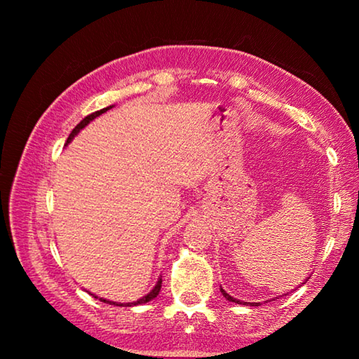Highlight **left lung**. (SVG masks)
I'll list each match as a JSON object with an SVG mask.
<instances>
[{
    "label": "left lung",
    "mask_w": 359,
    "mask_h": 359,
    "mask_svg": "<svg viewBox=\"0 0 359 359\" xmlns=\"http://www.w3.org/2000/svg\"><path fill=\"white\" fill-rule=\"evenodd\" d=\"M220 291H222V294L226 297V301H231V302H236V304H242V306H255V307H258V306H261V302H244V301H239V299H236V297H233V296H229L226 291H224L222 287H220Z\"/></svg>",
    "instance_id": "left-lung-1"
}]
</instances>
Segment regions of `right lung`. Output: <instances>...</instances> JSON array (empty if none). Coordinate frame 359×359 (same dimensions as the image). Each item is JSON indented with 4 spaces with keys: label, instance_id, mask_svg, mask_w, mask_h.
I'll return each instance as SVG.
<instances>
[{
    "label": "right lung",
    "instance_id": "1",
    "mask_svg": "<svg viewBox=\"0 0 359 359\" xmlns=\"http://www.w3.org/2000/svg\"><path fill=\"white\" fill-rule=\"evenodd\" d=\"M114 106H107V107H104V109H101V111H96V112H93V114H90V115H87V117H85L81 123H79L74 130L71 131V135H69V137H68V141H66V145H68L72 139H74L77 135H79V131L81 130H83L85 126H87L90 121L92 120H95L96 117H100V115H102L104 112H107L109 109H112ZM160 290H161V277L158 278V282H156V285L154 288L150 290V293H147L145 296H142L141 299H137V301H135V302H115V301H109V299H104V297H100V301L101 302H106V304H111V306H118V307H133V306H141V304H145V302H149V301H151V299H155V297L158 296V293H160ZM93 297H98V296H95L93 294Z\"/></svg>",
    "mask_w": 359,
    "mask_h": 359
}]
</instances>
